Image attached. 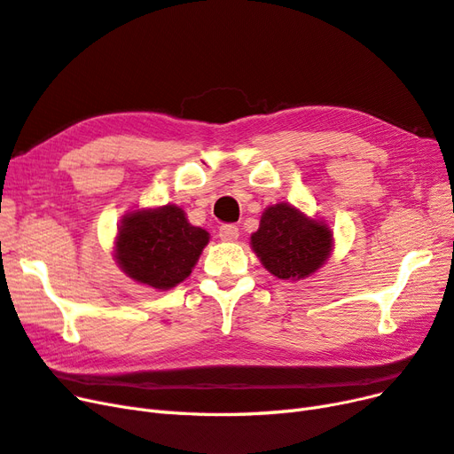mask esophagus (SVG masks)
Masks as SVG:
<instances>
[{
    "mask_svg": "<svg viewBox=\"0 0 454 454\" xmlns=\"http://www.w3.org/2000/svg\"><path fill=\"white\" fill-rule=\"evenodd\" d=\"M219 239L223 242H235L239 239V227L237 225H222L219 227Z\"/></svg>",
    "mask_w": 454,
    "mask_h": 454,
    "instance_id": "obj_1",
    "label": "esophagus"
}]
</instances>
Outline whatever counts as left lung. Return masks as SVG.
I'll use <instances>...</instances> for the list:
<instances>
[{"label":"left lung","mask_w":454,"mask_h":454,"mask_svg":"<svg viewBox=\"0 0 454 454\" xmlns=\"http://www.w3.org/2000/svg\"><path fill=\"white\" fill-rule=\"evenodd\" d=\"M250 246L272 277L303 280L333 252V231L324 219L301 212L290 202L267 206Z\"/></svg>","instance_id":"obj_1"}]
</instances>
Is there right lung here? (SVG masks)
Returning a JSON list of instances; mask_svg holds the SVG:
<instances>
[{
	"label": "right lung",
	"instance_id": "right-lung-1",
	"mask_svg": "<svg viewBox=\"0 0 454 454\" xmlns=\"http://www.w3.org/2000/svg\"><path fill=\"white\" fill-rule=\"evenodd\" d=\"M208 242V231L191 225L180 206L167 204L122 217L114 257L134 282L167 292L189 277Z\"/></svg>",
	"mask_w": 454,
	"mask_h": 454
}]
</instances>
